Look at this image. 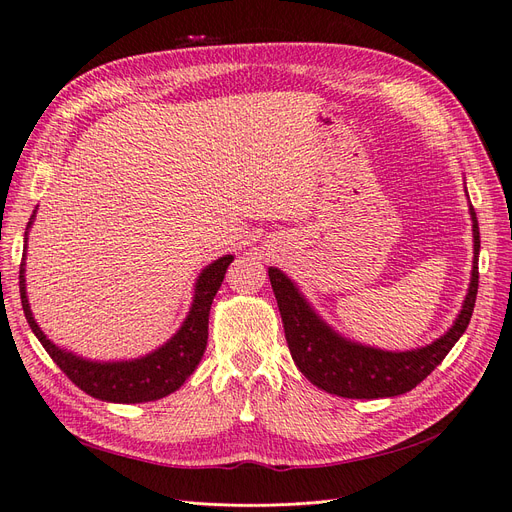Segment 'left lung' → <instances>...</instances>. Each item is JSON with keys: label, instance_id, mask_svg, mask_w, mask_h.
<instances>
[{"label": "left lung", "instance_id": "left-lung-1", "mask_svg": "<svg viewBox=\"0 0 512 512\" xmlns=\"http://www.w3.org/2000/svg\"><path fill=\"white\" fill-rule=\"evenodd\" d=\"M470 218L474 235V267L466 301H463L453 327L425 348L389 352L350 342V339L335 333L314 312L299 288L280 269L271 267L269 280L282 314L286 342L292 361L301 369V374L316 384L318 389L348 399L395 397L421 384L457 344V339L468 329L474 312L478 292L480 232L472 205Z\"/></svg>", "mask_w": 512, "mask_h": 512}]
</instances>
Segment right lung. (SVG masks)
Wrapping results in <instances>:
<instances>
[{
    "mask_svg": "<svg viewBox=\"0 0 512 512\" xmlns=\"http://www.w3.org/2000/svg\"><path fill=\"white\" fill-rule=\"evenodd\" d=\"M34 218L36 211L32 218H29L27 228L32 226ZM232 258L235 256H222L203 269L194 286V301L190 307V314L183 320L181 329L170 337L162 348L134 361H87L83 356H76L72 352H66L64 348L55 346L51 339L42 333L38 322L34 320L32 309H29L25 292V260L21 262L19 271L23 312L29 327H32L34 335L40 339L44 350L49 352L57 367L64 371L81 391L102 401H113V404H143V401H156L175 393L179 386L192 376V371L196 369L200 359H203L209 335V309L215 292L220 290L224 282V275Z\"/></svg>",
    "mask_w": 512,
    "mask_h": 512,
    "instance_id": "obj_1",
    "label": "right lung"
}]
</instances>
